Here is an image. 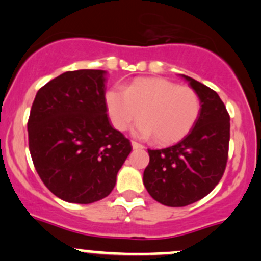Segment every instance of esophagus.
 Instances as JSON below:
<instances>
[{"label": "esophagus", "mask_w": 261, "mask_h": 261, "mask_svg": "<svg viewBox=\"0 0 261 261\" xmlns=\"http://www.w3.org/2000/svg\"><path fill=\"white\" fill-rule=\"evenodd\" d=\"M132 147H133V149H143L144 146H142L141 143H138V142H134L132 141Z\"/></svg>", "instance_id": "1"}]
</instances>
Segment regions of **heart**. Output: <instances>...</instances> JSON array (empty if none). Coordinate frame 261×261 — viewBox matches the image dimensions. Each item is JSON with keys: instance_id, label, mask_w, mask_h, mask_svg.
<instances>
[{"instance_id": "heart-1", "label": "heart", "mask_w": 261, "mask_h": 261, "mask_svg": "<svg viewBox=\"0 0 261 261\" xmlns=\"http://www.w3.org/2000/svg\"><path fill=\"white\" fill-rule=\"evenodd\" d=\"M107 109L115 129L125 130L141 112L134 125L139 137H152L168 144L190 133L201 111L197 93L163 77H138L128 87H114L106 94Z\"/></svg>"}]
</instances>
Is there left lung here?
<instances>
[{"mask_svg": "<svg viewBox=\"0 0 261 261\" xmlns=\"http://www.w3.org/2000/svg\"><path fill=\"white\" fill-rule=\"evenodd\" d=\"M197 93L201 111L195 125L178 143L148 149L143 184L155 201L182 207L201 200L215 189L225 172L229 153L230 117L216 91L181 75Z\"/></svg>", "mask_w": 261, "mask_h": 261, "instance_id": "1", "label": "left lung"}]
</instances>
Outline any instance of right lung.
I'll return each mask as SVG.
<instances>
[{"label": "right lung", "mask_w": 261, "mask_h": 261, "mask_svg": "<svg viewBox=\"0 0 261 261\" xmlns=\"http://www.w3.org/2000/svg\"><path fill=\"white\" fill-rule=\"evenodd\" d=\"M104 70L66 71L37 91L28 123L40 178L66 202L91 203L114 189L132 146L107 115Z\"/></svg>", "instance_id": "1"}]
</instances>
